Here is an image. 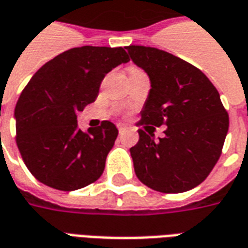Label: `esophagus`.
<instances>
[{
	"instance_id": "34e87169",
	"label": "esophagus",
	"mask_w": 248,
	"mask_h": 248,
	"mask_svg": "<svg viewBox=\"0 0 248 248\" xmlns=\"http://www.w3.org/2000/svg\"><path fill=\"white\" fill-rule=\"evenodd\" d=\"M118 130H119V133H122V131L126 130V126H124V124H118Z\"/></svg>"
}]
</instances>
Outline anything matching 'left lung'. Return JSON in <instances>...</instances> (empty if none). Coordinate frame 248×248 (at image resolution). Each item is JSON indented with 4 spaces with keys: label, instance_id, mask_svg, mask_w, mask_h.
Wrapping results in <instances>:
<instances>
[{
    "label": "left lung",
    "instance_id": "1",
    "mask_svg": "<svg viewBox=\"0 0 248 248\" xmlns=\"http://www.w3.org/2000/svg\"><path fill=\"white\" fill-rule=\"evenodd\" d=\"M126 49L150 79L140 122L145 127L130 149L137 177L162 193L186 192L202 184L220 157L230 124L220 95L202 71L169 52ZM161 124L166 136L155 140L147 127Z\"/></svg>",
    "mask_w": 248,
    "mask_h": 248
}]
</instances>
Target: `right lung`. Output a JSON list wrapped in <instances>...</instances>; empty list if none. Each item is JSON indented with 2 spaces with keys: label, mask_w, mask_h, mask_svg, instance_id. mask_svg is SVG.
Wrapping results in <instances>:
<instances>
[{
  "label": "right lung",
  "mask_w": 248,
  "mask_h": 248,
  "mask_svg": "<svg viewBox=\"0 0 248 248\" xmlns=\"http://www.w3.org/2000/svg\"><path fill=\"white\" fill-rule=\"evenodd\" d=\"M129 60L122 46H84L60 53L32 76L16 105V142L40 183L70 192L102 176L118 129L103 121L83 131L78 112L96 99L106 74Z\"/></svg>",
  "instance_id": "obj_1"
}]
</instances>
